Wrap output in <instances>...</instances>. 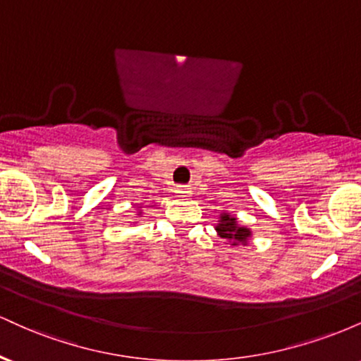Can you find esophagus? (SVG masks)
Listing matches in <instances>:
<instances>
[{"label":"esophagus","mask_w":361,"mask_h":361,"mask_svg":"<svg viewBox=\"0 0 361 361\" xmlns=\"http://www.w3.org/2000/svg\"><path fill=\"white\" fill-rule=\"evenodd\" d=\"M176 193H180L181 197H185V195H188V193H190V188H188V186L180 185V186H176Z\"/></svg>","instance_id":"1"}]
</instances>
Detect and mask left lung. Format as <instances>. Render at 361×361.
Masks as SVG:
<instances>
[{
	"label": "left lung",
	"instance_id": "8db88e82",
	"mask_svg": "<svg viewBox=\"0 0 361 361\" xmlns=\"http://www.w3.org/2000/svg\"><path fill=\"white\" fill-rule=\"evenodd\" d=\"M215 231L221 238L233 243V246L238 244H247V239L251 238V231L247 227H243L238 224V219L234 215L222 214L221 221L215 226Z\"/></svg>",
	"mask_w": 361,
	"mask_h": 361
}]
</instances>
